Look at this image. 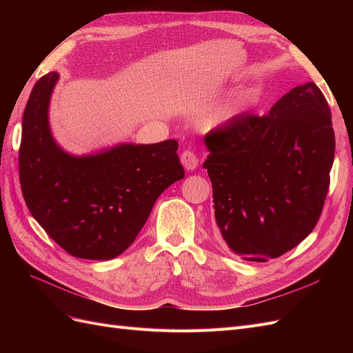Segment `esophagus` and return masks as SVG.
Here are the masks:
<instances>
[{"label": "esophagus", "instance_id": "obj_1", "mask_svg": "<svg viewBox=\"0 0 353 353\" xmlns=\"http://www.w3.org/2000/svg\"><path fill=\"white\" fill-rule=\"evenodd\" d=\"M181 163H183V166L187 170H194L199 165V159L193 152L185 150L183 154H181Z\"/></svg>", "mask_w": 353, "mask_h": 353}]
</instances>
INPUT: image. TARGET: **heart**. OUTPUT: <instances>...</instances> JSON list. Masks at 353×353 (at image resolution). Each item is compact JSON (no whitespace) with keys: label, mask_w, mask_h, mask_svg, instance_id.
Masks as SVG:
<instances>
[{"label":"heart","mask_w":353,"mask_h":353,"mask_svg":"<svg viewBox=\"0 0 353 353\" xmlns=\"http://www.w3.org/2000/svg\"><path fill=\"white\" fill-rule=\"evenodd\" d=\"M239 112V104L237 103H230L225 105H221V108L213 110L208 117H206V123L212 128L221 126L228 123L234 116Z\"/></svg>","instance_id":"obj_1"}]
</instances>
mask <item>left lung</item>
<instances>
[{
    "instance_id": "8db88e82",
    "label": "left lung",
    "mask_w": 353,
    "mask_h": 353,
    "mask_svg": "<svg viewBox=\"0 0 353 353\" xmlns=\"http://www.w3.org/2000/svg\"><path fill=\"white\" fill-rule=\"evenodd\" d=\"M205 144L215 221L232 253L266 262L311 234L336 147L328 103L314 82L288 91L266 116H234Z\"/></svg>"
}]
</instances>
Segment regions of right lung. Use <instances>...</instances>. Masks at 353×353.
<instances>
[{"instance_id":"add662e5","label":"right lung","mask_w":353,"mask_h":353,"mask_svg":"<svg viewBox=\"0 0 353 353\" xmlns=\"http://www.w3.org/2000/svg\"><path fill=\"white\" fill-rule=\"evenodd\" d=\"M59 78L57 72L44 74L29 95L20 185L32 216L61 249L74 258L109 261L134 243L157 197L184 178L178 141L122 143L83 156L65 152L48 121Z\"/></svg>"}]
</instances>
